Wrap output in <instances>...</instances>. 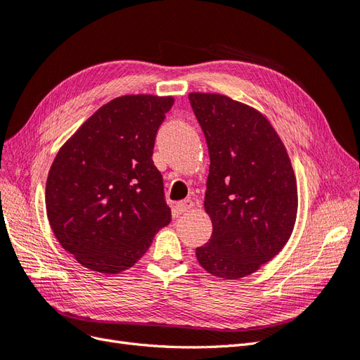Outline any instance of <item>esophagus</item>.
<instances>
[{"label": "esophagus", "mask_w": 360, "mask_h": 360, "mask_svg": "<svg viewBox=\"0 0 360 360\" xmlns=\"http://www.w3.org/2000/svg\"><path fill=\"white\" fill-rule=\"evenodd\" d=\"M192 207H193V201L191 200V198H188V200H183V201L177 202L174 205V208H172V212H174L176 216H180V214L188 212V210H191Z\"/></svg>", "instance_id": "esophagus-1"}]
</instances>
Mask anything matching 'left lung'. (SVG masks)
<instances>
[{
  "instance_id": "8db88e82",
  "label": "left lung",
  "mask_w": 360,
  "mask_h": 360,
  "mask_svg": "<svg viewBox=\"0 0 360 360\" xmlns=\"http://www.w3.org/2000/svg\"><path fill=\"white\" fill-rule=\"evenodd\" d=\"M205 135L210 174L204 207L212 238L196 249L200 265L220 278L257 271L290 238L298 189L289 155L257 110L219 94H189Z\"/></svg>"
}]
</instances>
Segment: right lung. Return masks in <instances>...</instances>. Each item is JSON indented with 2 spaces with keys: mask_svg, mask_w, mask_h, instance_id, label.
Segmentation results:
<instances>
[{
  "mask_svg": "<svg viewBox=\"0 0 360 360\" xmlns=\"http://www.w3.org/2000/svg\"><path fill=\"white\" fill-rule=\"evenodd\" d=\"M172 104V96L115 98L59 148L46 181L47 219L84 268L103 274L131 268L169 223L152 155Z\"/></svg>",
  "mask_w": 360,
  "mask_h": 360,
  "instance_id": "right-lung-1",
  "label": "right lung"
}]
</instances>
